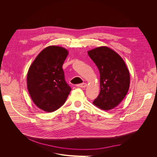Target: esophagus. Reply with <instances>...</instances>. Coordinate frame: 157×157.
<instances>
[{
  "instance_id": "esophagus-1",
  "label": "esophagus",
  "mask_w": 157,
  "mask_h": 157,
  "mask_svg": "<svg viewBox=\"0 0 157 157\" xmlns=\"http://www.w3.org/2000/svg\"><path fill=\"white\" fill-rule=\"evenodd\" d=\"M77 86L78 87H80V88H85V87H86L87 84H86V83H82V84H77Z\"/></svg>"
}]
</instances>
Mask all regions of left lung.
<instances>
[{
	"mask_svg": "<svg viewBox=\"0 0 157 157\" xmlns=\"http://www.w3.org/2000/svg\"><path fill=\"white\" fill-rule=\"evenodd\" d=\"M100 74V93L93 103L109 111L116 107L126 96L130 77L124 60L112 49L101 46L88 52Z\"/></svg>",
	"mask_w": 157,
	"mask_h": 157,
	"instance_id": "8db88e82",
	"label": "left lung"
}]
</instances>
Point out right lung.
Wrapping results in <instances>:
<instances>
[{
    "label": "right lung",
    "mask_w": 157,
    "mask_h": 157,
    "mask_svg": "<svg viewBox=\"0 0 157 157\" xmlns=\"http://www.w3.org/2000/svg\"><path fill=\"white\" fill-rule=\"evenodd\" d=\"M68 54L62 47H46L36 56L28 71V91L35 105L44 111L51 113L61 107L71 92L62 69Z\"/></svg>",
    "instance_id": "right-lung-1"
}]
</instances>
